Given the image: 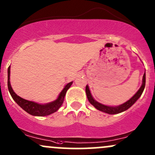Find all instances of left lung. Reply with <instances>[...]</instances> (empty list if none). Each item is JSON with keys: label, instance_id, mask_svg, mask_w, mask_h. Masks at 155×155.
I'll list each match as a JSON object with an SVG mask.
<instances>
[{"label": "left lung", "instance_id": "1", "mask_svg": "<svg viewBox=\"0 0 155 155\" xmlns=\"http://www.w3.org/2000/svg\"><path fill=\"white\" fill-rule=\"evenodd\" d=\"M145 86H146V74H143V84H142L141 87H140V89L137 91V92L130 98V100H128L127 101H126L125 103H124L123 104L119 105V106L117 107H109V106H106V105H103L101 104L98 103L96 101L93 99L92 98V95L90 93V91L89 89V87L87 86L86 87V93H87V98H88L89 101L96 108L97 110H98L102 111V112H104L107 113H109V114H116V113H122L123 111H125L126 110L128 109L129 107L132 106L137 101L139 98L141 96L142 93H143V90H144Z\"/></svg>", "mask_w": 155, "mask_h": 155}]
</instances>
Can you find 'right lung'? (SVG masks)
<instances>
[{
	"label": "right lung",
	"instance_id": "add662e5",
	"mask_svg": "<svg viewBox=\"0 0 155 155\" xmlns=\"http://www.w3.org/2000/svg\"><path fill=\"white\" fill-rule=\"evenodd\" d=\"M9 76H10V66H9V68H8L7 86L8 89H9V92L12 98H13L14 101L16 102L24 110H25L30 115L36 116H48V115H50L51 113L56 112L61 107L62 104L63 103V100H64L67 90L69 89V87L72 84V82L68 83L65 87V88L62 90V92H60L58 98L56 101L51 102V103L47 104H39L35 103L33 101L24 99V98H21L18 95H17L13 92L12 87H11L10 82H9Z\"/></svg>",
	"mask_w": 155,
	"mask_h": 155
}]
</instances>
